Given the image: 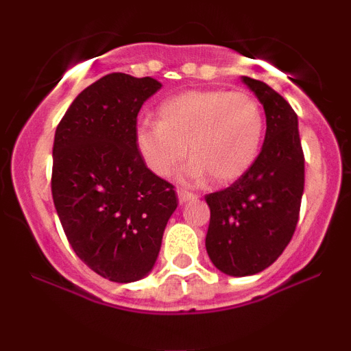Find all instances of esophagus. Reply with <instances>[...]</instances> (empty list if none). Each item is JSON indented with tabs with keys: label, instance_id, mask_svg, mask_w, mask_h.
<instances>
[{
	"label": "esophagus",
	"instance_id": "esophagus-1",
	"mask_svg": "<svg viewBox=\"0 0 351 351\" xmlns=\"http://www.w3.org/2000/svg\"><path fill=\"white\" fill-rule=\"evenodd\" d=\"M196 198H198V196H196L195 193H189V191H186V189H178L180 204H184V203H188V201H193Z\"/></svg>",
	"mask_w": 351,
	"mask_h": 351
}]
</instances>
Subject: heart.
<instances>
[{
  "instance_id": "b5f03b06",
  "label": "heart",
  "mask_w": 351,
  "mask_h": 351,
  "mask_svg": "<svg viewBox=\"0 0 351 351\" xmlns=\"http://www.w3.org/2000/svg\"><path fill=\"white\" fill-rule=\"evenodd\" d=\"M265 128L261 104L245 92L186 90L165 100L158 123L136 130V147L158 176H170L189 152L186 181L239 180L259 155Z\"/></svg>"
}]
</instances>
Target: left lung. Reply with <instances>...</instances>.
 <instances>
[{
	"label": "left lung",
	"mask_w": 351,
	"mask_h": 351,
	"mask_svg": "<svg viewBox=\"0 0 351 351\" xmlns=\"http://www.w3.org/2000/svg\"><path fill=\"white\" fill-rule=\"evenodd\" d=\"M243 82L265 112V138L252 167L231 186L208 195L206 251L228 276L264 271L291 243L304 195L299 120L289 102L261 80Z\"/></svg>",
	"instance_id": "8db88e82"
}]
</instances>
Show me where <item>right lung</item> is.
<instances>
[{
  "label": "right lung",
  "mask_w": 351,
  "mask_h": 351,
  "mask_svg": "<svg viewBox=\"0 0 351 351\" xmlns=\"http://www.w3.org/2000/svg\"><path fill=\"white\" fill-rule=\"evenodd\" d=\"M162 84L122 72L84 88L56 128L52 199L79 259L112 282L143 279L178 206L136 147V115Z\"/></svg>",
  "instance_id": "1"
}]
</instances>
